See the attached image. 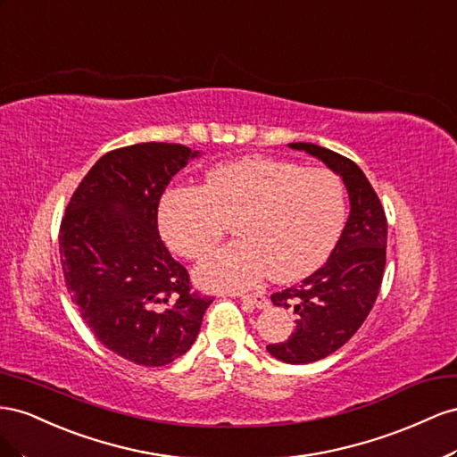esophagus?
Here are the masks:
<instances>
[{
    "instance_id": "esophagus-1",
    "label": "esophagus",
    "mask_w": 457,
    "mask_h": 457,
    "mask_svg": "<svg viewBox=\"0 0 457 457\" xmlns=\"http://www.w3.org/2000/svg\"><path fill=\"white\" fill-rule=\"evenodd\" d=\"M241 301L243 303H249L260 310H266L270 308V301L264 293H251V295H241Z\"/></svg>"
}]
</instances>
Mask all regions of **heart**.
Returning a JSON list of instances; mask_svg holds the SVG:
<instances>
[{
	"mask_svg": "<svg viewBox=\"0 0 457 457\" xmlns=\"http://www.w3.org/2000/svg\"><path fill=\"white\" fill-rule=\"evenodd\" d=\"M345 214V187L328 168L253 154L216 164L199 189L168 191L159 226L174 253L197 260L236 221L239 241L204 258L195 278L206 289L241 291L268 273L289 283L318 270L341 236Z\"/></svg>",
	"mask_w": 457,
	"mask_h": 457,
	"instance_id": "obj_1",
	"label": "heart"
}]
</instances>
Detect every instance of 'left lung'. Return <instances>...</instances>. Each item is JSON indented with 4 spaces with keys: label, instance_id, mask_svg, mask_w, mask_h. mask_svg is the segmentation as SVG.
<instances>
[{
    "label": "left lung",
    "instance_id": "left-lung-1",
    "mask_svg": "<svg viewBox=\"0 0 457 457\" xmlns=\"http://www.w3.org/2000/svg\"><path fill=\"white\" fill-rule=\"evenodd\" d=\"M289 147L341 176L350 199V216L328 262L301 285L271 295L273 304L295 312L296 329L287 341L268 345V352L285 363H310L348 343L371 312L386 262V216L356 162L314 143Z\"/></svg>",
    "mask_w": 457,
    "mask_h": 457
}]
</instances>
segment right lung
Masks as SVG:
<instances>
[{
  "mask_svg": "<svg viewBox=\"0 0 457 457\" xmlns=\"http://www.w3.org/2000/svg\"><path fill=\"white\" fill-rule=\"evenodd\" d=\"M199 156L178 143L114 149L76 187L59 229L69 295L87 328L114 354L159 368L184 356L212 298L159 236V203L170 179Z\"/></svg>",
  "mask_w": 457,
  "mask_h": 457,
  "instance_id": "add662e5",
  "label": "right lung"
}]
</instances>
